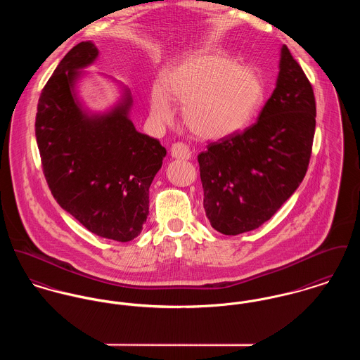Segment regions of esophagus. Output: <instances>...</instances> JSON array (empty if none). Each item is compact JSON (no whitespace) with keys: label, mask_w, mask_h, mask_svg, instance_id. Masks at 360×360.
Masks as SVG:
<instances>
[{"label":"esophagus","mask_w":360,"mask_h":360,"mask_svg":"<svg viewBox=\"0 0 360 360\" xmlns=\"http://www.w3.org/2000/svg\"><path fill=\"white\" fill-rule=\"evenodd\" d=\"M170 155L173 158H177V160H190L191 158V151H190V147L181 141H177L170 148Z\"/></svg>","instance_id":"esophagus-1"}]
</instances>
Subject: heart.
Returning a JSON list of instances; mask_svg holds the SVG:
<instances>
[{"mask_svg":"<svg viewBox=\"0 0 360 360\" xmlns=\"http://www.w3.org/2000/svg\"><path fill=\"white\" fill-rule=\"evenodd\" d=\"M183 105L186 127L203 139L227 137L253 120L265 98L262 75L239 67L227 55L198 51L169 71L151 94L153 114L167 121L173 115L170 98Z\"/></svg>","mask_w":360,"mask_h":360,"instance_id":"1","label":"heart"}]
</instances>
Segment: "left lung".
Returning <instances> with one entry per match:
<instances>
[{"label":"left lung","mask_w":360,"mask_h":360,"mask_svg":"<svg viewBox=\"0 0 360 360\" xmlns=\"http://www.w3.org/2000/svg\"><path fill=\"white\" fill-rule=\"evenodd\" d=\"M314 89L286 45L276 88L259 120L198 155L203 207L224 235L259 229L293 195L312 153L316 125Z\"/></svg>","instance_id":"obj_1"}]
</instances>
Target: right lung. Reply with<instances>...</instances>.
Wrapping results in <instances>:
<instances>
[{
	"label": "right lung",
	"instance_id": "1",
	"mask_svg": "<svg viewBox=\"0 0 360 360\" xmlns=\"http://www.w3.org/2000/svg\"><path fill=\"white\" fill-rule=\"evenodd\" d=\"M92 42L75 45L41 91L35 137L42 172L58 203L98 236L128 242L148 216V188L162 166L160 140L136 131L131 100L88 117L74 98L77 70L98 56Z\"/></svg>",
	"mask_w": 360,
	"mask_h": 360
}]
</instances>
